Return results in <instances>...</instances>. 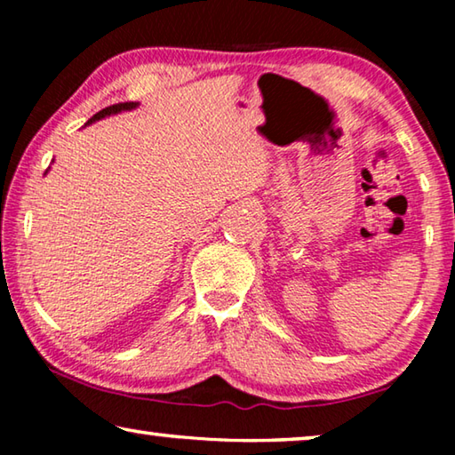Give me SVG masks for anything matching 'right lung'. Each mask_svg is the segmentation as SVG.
Returning <instances> with one entry per match:
<instances>
[{
    "label": "right lung",
    "mask_w": 455,
    "mask_h": 455,
    "mask_svg": "<svg viewBox=\"0 0 455 455\" xmlns=\"http://www.w3.org/2000/svg\"><path fill=\"white\" fill-rule=\"evenodd\" d=\"M138 106H140L138 102H122V104L108 106V108H104V110H100L98 114H94V116H92V118L86 122V126H90L92 122L102 120V118H106V116H114V114H120V112H126V110H134V108H138Z\"/></svg>",
    "instance_id": "right-lung-1"
}]
</instances>
